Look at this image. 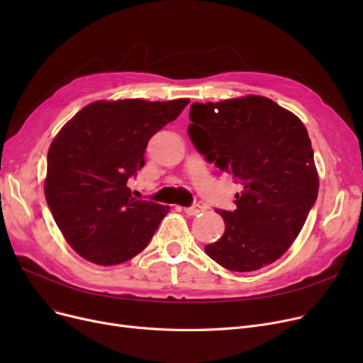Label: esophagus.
Here are the masks:
<instances>
[{
    "instance_id": "esophagus-1",
    "label": "esophagus",
    "mask_w": 363,
    "mask_h": 363,
    "mask_svg": "<svg viewBox=\"0 0 363 363\" xmlns=\"http://www.w3.org/2000/svg\"><path fill=\"white\" fill-rule=\"evenodd\" d=\"M203 211H204V207H203L201 204H193V206H189V207H185V208H184V212H185L188 216H196V215L201 213Z\"/></svg>"
}]
</instances>
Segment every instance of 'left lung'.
<instances>
[{
    "instance_id": "left-lung-1",
    "label": "left lung",
    "mask_w": 363,
    "mask_h": 363,
    "mask_svg": "<svg viewBox=\"0 0 363 363\" xmlns=\"http://www.w3.org/2000/svg\"><path fill=\"white\" fill-rule=\"evenodd\" d=\"M189 121L188 135L200 155L242 186L235 211L216 208L225 233L204 247L207 256L235 272L274 263L290 249L318 197L308 129L260 95L194 103Z\"/></svg>"
}]
</instances>
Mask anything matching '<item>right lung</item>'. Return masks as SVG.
<instances>
[{
    "label": "right lung",
    "mask_w": 363,
    "mask_h": 363,
    "mask_svg": "<svg viewBox=\"0 0 363 363\" xmlns=\"http://www.w3.org/2000/svg\"><path fill=\"white\" fill-rule=\"evenodd\" d=\"M188 103L95 101L57 133L44 191L57 226L79 256L111 266L145 249L169 206L135 200L126 184L145 164L148 140Z\"/></svg>",
    "instance_id": "right-lung-1"
}]
</instances>
